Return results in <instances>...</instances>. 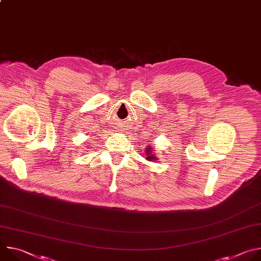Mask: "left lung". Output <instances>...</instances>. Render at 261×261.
<instances>
[{"label":"left lung","mask_w":261,"mask_h":261,"mask_svg":"<svg viewBox=\"0 0 261 261\" xmlns=\"http://www.w3.org/2000/svg\"><path fill=\"white\" fill-rule=\"evenodd\" d=\"M152 150H153V147L152 146H148L147 148H145V159L147 160V161H155L156 160V157H155V155L152 153Z\"/></svg>","instance_id":"obj_1"}]
</instances>
